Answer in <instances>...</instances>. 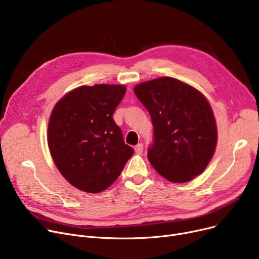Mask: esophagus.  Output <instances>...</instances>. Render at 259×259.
Listing matches in <instances>:
<instances>
[{
	"label": "esophagus",
	"mask_w": 259,
	"mask_h": 259,
	"mask_svg": "<svg viewBox=\"0 0 259 259\" xmlns=\"http://www.w3.org/2000/svg\"><path fill=\"white\" fill-rule=\"evenodd\" d=\"M134 151H135V153H138V154L143 153V151H144V145L143 144H138L137 146H135V148H134Z\"/></svg>",
	"instance_id": "1"
}]
</instances>
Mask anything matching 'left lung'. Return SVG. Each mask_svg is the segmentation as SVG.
Instances as JSON below:
<instances>
[{
  "label": "left lung",
  "mask_w": 259,
  "mask_h": 259,
  "mask_svg": "<svg viewBox=\"0 0 259 259\" xmlns=\"http://www.w3.org/2000/svg\"><path fill=\"white\" fill-rule=\"evenodd\" d=\"M153 125L148 159L172 183H187L201 174L217 143L211 106L202 93L173 77H158L134 87Z\"/></svg>",
  "instance_id": "obj_1"
}]
</instances>
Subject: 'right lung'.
<instances>
[{
	"label": "right lung",
	"instance_id": "obj_1",
	"mask_svg": "<svg viewBox=\"0 0 259 259\" xmlns=\"http://www.w3.org/2000/svg\"><path fill=\"white\" fill-rule=\"evenodd\" d=\"M126 90L124 85L81 86L53 108L48 124L52 159L81 191L99 193L110 187L134 153L112 117Z\"/></svg>",
	"mask_w": 259,
	"mask_h": 259
}]
</instances>
